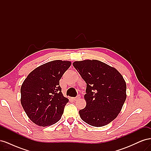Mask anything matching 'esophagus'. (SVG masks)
<instances>
[{
    "label": "esophagus",
    "instance_id": "obj_1",
    "mask_svg": "<svg viewBox=\"0 0 151 151\" xmlns=\"http://www.w3.org/2000/svg\"><path fill=\"white\" fill-rule=\"evenodd\" d=\"M80 98H81V96H80V95H78V96H76V98H73V99H74V101H77V100H78L79 99H80Z\"/></svg>",
    "mask_w": 151,
    "mask_h": 151
}]
</instances>
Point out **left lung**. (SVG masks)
Instances as JSON below:
<instances>
[{
    "label": "left lung",
    "instance_id": "left-lung-1",
    "mask_svg": "<svg viewBox=\"0 0 151 151\" xmlns=\"http://www.w3.org/2000/svg\"><path fill=\"white\" fill-rule=\"evenodd\" d=\"M73 66L86 83V107L79 110L84 122L103 127L115 119L127 98L126 83L116 68L97 60L76 61Z\"/></svg>",
    "mask_w": 151,
    "mask_h": 151
}]
</instances>
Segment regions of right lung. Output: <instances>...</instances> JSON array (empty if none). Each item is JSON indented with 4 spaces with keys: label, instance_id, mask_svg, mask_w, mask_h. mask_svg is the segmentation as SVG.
I'll list each match as a JSON object with an SVG mask.
<instances>
[{
    "label": "right lung",
    "instance_id": "1",
    "mask_svg": "<svg viewBox=\"0 0 151 151\" xmlns=\"http://www.w3.org/2000/svg\"><path fill=\"white\" fill-rule=\"evenodd\" d=\"M71 62L60 60L36 68L27 76L21 88V103L26 115L36 125L47 127L60 120L68 99L59 85Z\"/></svg>",
    "mask_w": 151,
    "mask_h": 151
}]
</instances>
